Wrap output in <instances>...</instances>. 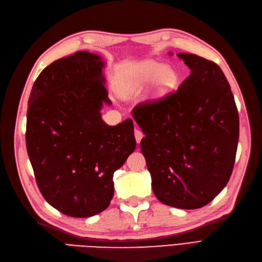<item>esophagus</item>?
Masks as SVG:
<instances>
[{
	"instance_id": "esophagus-1",
	"label": "esophagus",
	"mask_w": 262,
	"mask_h": 262,
	"mask_svg": "<svg viewBox=\"0 0 262 262\" xmlns=\"http://www.w3.org/2000/svg\"><path fill=\"white\" fill-rule=\"evenodd\" d=\"M134 137H136V141H137V143H140L141 140H142V138L144 137V134H143V132H142L141 130H139V129H136V130H134Z\"/></svg>"
}]
</instances>
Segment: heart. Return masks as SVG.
<instances>
[{
	"label": "heart",
	"mask_w": 262,
	"mask_h": 262,
	"mask_svg": "<svg viewBox=\"0 0 262 262\" xmlns=\"http://www.w3.org/2000/svg\"><path fill=\"white\" fill-rule=\"evenodd\" d=\"M177 78L176 71L171 67L162 66L161 63L155 61H148L140 69L136 80H134V85L142 86L155 80L158 89L164 91L175 85Z\"/></svg>",
	"instance_id": "b5f03b06"
}]
</instances>
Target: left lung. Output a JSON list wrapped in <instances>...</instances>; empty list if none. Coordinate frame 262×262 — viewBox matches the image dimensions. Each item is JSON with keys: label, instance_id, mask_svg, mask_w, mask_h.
<instances>
[{"label": "left lung", "instance_id": "left-lung-1", "mask_svg": "<svg viewBox=\"0 0 262 262\" xmlns=\"http://www.w3.org/2000/svg\"><path fill=\"white\" fill-rule=\"evenodd\" d=\"M191 70L176 92L134 107L145 134L141 150L155 196L193 210L210 203L232 175L239 118L223 71L196 54L177 53Z\"/></svg>", "mask_w": 262, "mask_h": 262}]
</instances>
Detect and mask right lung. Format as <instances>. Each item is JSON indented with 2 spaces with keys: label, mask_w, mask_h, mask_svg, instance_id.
I'll return each mask as SVG.
<instances>
[{
  "label": "right lung",
  "mask_w": 262,
  "mask_h": 262,
  "mask_svg": "<svg viewBox=\"0 0 262 262\" xmlns=\"http://www.w3.org/2000/svg\"><path fill=\"white\" fill-rule=\"evenodd\" d=\"M98 54L77 51L52 62L31 90L26 146L39 190L50 205L73 217L106 210L114 172L136 149L133 121L108 125L102 105H112Z\"/></svg>",
  "instance_id": "right-lung-1"
}]
</instances>
